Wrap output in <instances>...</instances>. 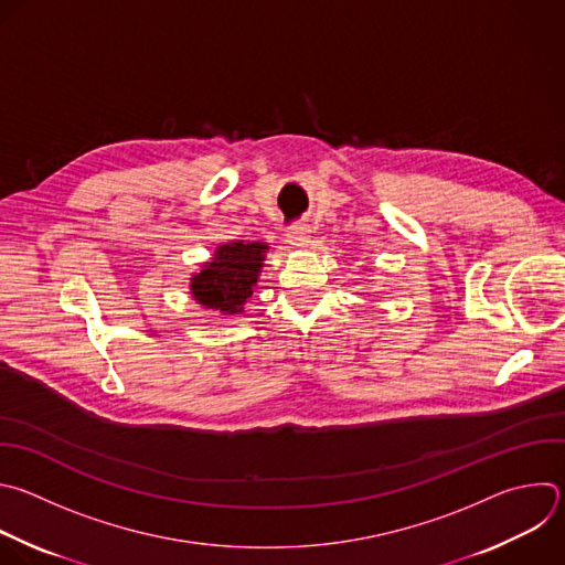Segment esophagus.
Returning a JSON list of instances; mask_svg holds the SVG:
<instances>
[{
	"mask_svg": "<svg viewBox=\"0 0 565 565\" xmlns=\"http://www.w3.org/2000/svg\"><path fill=\"white\" fill-rule=\"evenodd\" d=\"M286 239L290 246L295 248H306L310 244V228L303 226V224H297V226H290L286 231Z\"/></svg>",
	"mask_w": 565,
	"mask_h": 565,
	"instance_id": "1",
	"label": "esophagus"
}]
</instances>
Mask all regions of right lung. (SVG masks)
Segmentation results:
<instances>
[{"label":"right lung","mask_w":565,"mask_h":565,"mask_svg":"<svg viewBox=\"0 0 565 565\" xmlns=\"http://www.w3.org/2000/svg\"><path fill=\"white\" fill-rule=\"evenodd\" d=\"M268 246L262 242L222 244L213 259L191 279V295L198 303L222 315H242L244 303L257 286Z\"/></svg>","instance_id":"right-lung-1"}]
</instances>
